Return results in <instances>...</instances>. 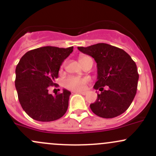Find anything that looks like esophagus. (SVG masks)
Masks as SVG:
<instances>
[{"label":"esophagus","mask_w":156,"mask_h":156,"mask_svg":"<svg viewBox=\"0 0 156 156\" xmlns=\"http://www.w3.org/2000/svg\"><path fill=\"white\" fill-rule=\"evenodd\" d=\"M74 93L81 94H83V95H85V94H86L87 91H74Z\"/></svg>","instance_id":"34e87169"}]
</instances>
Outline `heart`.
Returning <instances> with one entry per match:
<instances>
[{"instance_id":"b5f03b06","label":"heart","mask_w":156,"mask_h":156,"mask_svg":"<svg viewBox=\"0 0 156 156\" xmlns=\"http://www.w3.org/2000/svg\"><path fill=\"white\" fill-rule=\"evenodd\" d=\"M85 57V56H81L80 58V62H81ZM88 81L89 78L87 76L81 77L77 76H70L63 80V86L68 89L79 91V90H83Z\"/></svg>"}]
</instances>
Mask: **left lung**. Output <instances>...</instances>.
Returning a JSON list of instances; mask_svg holds the SVG:
<instances>
[{
    "mask_svg": "<svg viewBox=\"0 0 156 156\" xmlns=\"http://www.w3.org/2000/svg\"><path fill=\"white\" fill-rule=\"evenodd\" d=\"M78 50L94 58L98 81L94 88L99 90L96 101L90 105L99 117L113 118L127 110L135 98L139 75L136 64L123 50L105 44L78 47ZM106 87L107 89L103 88Z\"/></svg>",
    "mask_w": 156,
    "mask_h": 156,
    "instance_id": "left-lung-1",
    "label": "left lung"
}]
</instances>
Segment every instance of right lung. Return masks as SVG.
Here are the masks:
<instances>
[{
	"label": "right lung",
	"mask_w": 156,
	"mask_h": 156,
	"mask_svg": "<svg viewBox=\"0 0 156 156\" xmlns=\"http://www.w3.org/2000/svg\"><path fill=\"white\" fill-rule=\"evenodd\" d=\"M73 47L59 48L46 46L28 51L20 59L16 69V85L18 100L24 112L38 121L59 119L66 112L71 92L53 96L49 86L56 85L60 65L73 52Z\"/></svg>",
	"instance_id": "1"
}]
</instances>
